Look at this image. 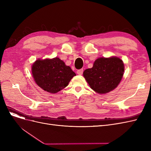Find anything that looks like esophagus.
<instances>
[{
	"mask_svg": "<svg viewBox=\"0 0 151 151\" xmlns=\"http://www.w3.org/2000/svg\"><path fill=\"white\" fill-rule=\"evenodd\" d=\"M83 68H81V69H79L77 71V74H79V75H82L83 74Z\"/></svg>",
	"mask_w": 151,
	"mask_h": 151,
	"instance_id": "esophagus-1",
	"label": "esophagus"
}]
</instances>
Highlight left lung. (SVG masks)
I'll return each instance as SVG.
<instances>
[{
	"label": "left lung",
	"instance_id": "1",
	"mask_svg": "<svg viewBox=\"0 0 151 151\" xmlns=\"http://www.w3.org/2000/svg\"><path fill=\"white\" fill-rule=\"evenodd\" d=\"M124 68L123 62L119 58L101 57L95 60L92 68L84 71L83 76L91 89L99 94H105L119 84Z\"/></svg>",
	"mask_w": 151,
	"mask_h": 151
}]
</instances>
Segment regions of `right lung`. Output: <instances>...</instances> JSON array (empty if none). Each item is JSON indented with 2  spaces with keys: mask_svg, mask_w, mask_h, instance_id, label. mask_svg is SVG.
<instances>
[{
  "mask_svg": "<svg viewBox=\"0 0 151 151\" xmlns=\"http://www.w3.org/2000/svg\"><path fill=\"white\" fill-rule=\"evenodd\" d=\"M35 83L43 90L56 93L68 86L76 74L59 58L38 60L32 65Z\"/></svg>",
  "mask_w": 151,
  "mask_h": 151,
  "instance_id": "add662e5",
  "label": "right lung"
}]
</instances>
